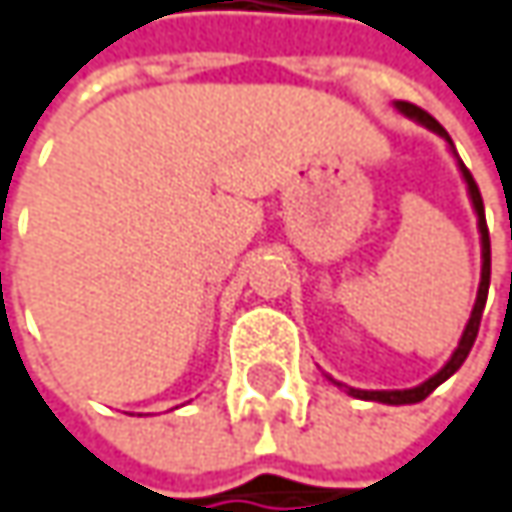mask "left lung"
<instances>
[{"label":"left lung","mask_w":512,"mask_h":512,"mask_svg":"<svg viewBox=\"0 0 512 512\" xmlns=\"http://www.w3.org/2000/svg\"><path fill=\"white\" fill-rule=\"evenodd\" d=\"M395 108H398L401 114H407V117L425 122L431 131H437V134H442V137L451 143L448 131H445L440 122L431 117L428 111H422L419 105H413V102H395ZM460 172H463V178H466V184H469V196H472V205H475V213H478V228H481V240H484V275H481V287H478V302L472 307V319H469V325H466V331H463V337H460V346H457V351L451 354V360L442 366L440 372H437L434 378H428L425 384H419V387H413V390H381V393H378V390H375V393H369V390H349V393L357 395V398L381 401V404H416V401H422V398H428V395L434 393L445 378H451V375L463 366V360L469 357V351L475 346V337H478V328H481V316H484V304H487L489 293V228L487 216H484V199H481V190H478L472 172H469L463 163H460Z\"/></svg>","instance_id":"obj_1"}]
</instances>
